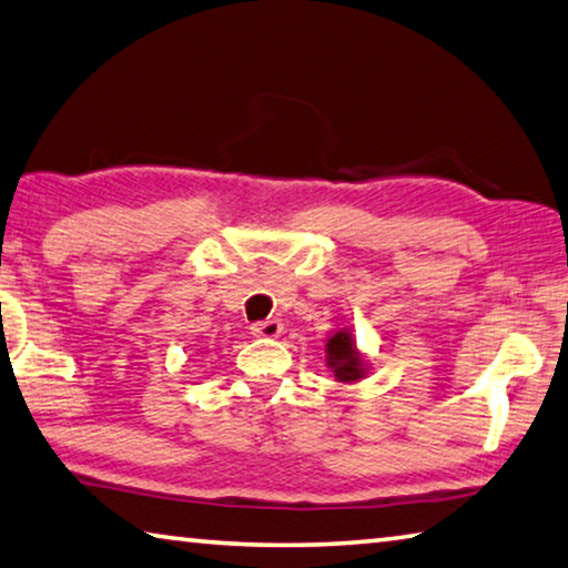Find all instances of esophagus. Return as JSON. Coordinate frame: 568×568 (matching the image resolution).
<instances>
[{"label": "esophagus", "mask_w": 568, "mask_h": 568, "mask_svg": "<svg viewBox=\"0 0 568 568\" xmlns=\"http://www.w3.org/2000/svg\"><path fill=\"white\" fill-rule=\"evenodd\" d=\"M283 331V323L275 321V318H267V321H257L250 325V333L255 335V338H277Z\"/></svg>", "instance_id": "esophagus-1"}]
</instances>
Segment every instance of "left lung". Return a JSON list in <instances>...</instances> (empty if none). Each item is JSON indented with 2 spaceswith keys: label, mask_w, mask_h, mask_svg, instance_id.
Returning a JSON list of instances; mask_svg holds the SVG:
<instances>
[{
  "label": "left lung",
  "mask_w": 568,
  "mask_h": 568,
  "mask_svg": "<svg viewBox=\"0 0 568 568\" xmlns=\"http://www.w3.org/2000/svg\"><path fill=\"white\" fill-rule=\"evenodd\" d=\"M325 363L335 373V381L355 383L365 378L363 355L355 348V341L348 331H338L325 343Z\"/></svg>",
  "instance_id": "obj_1"
}]
</instances>
